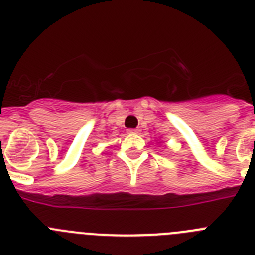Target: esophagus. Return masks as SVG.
Wrapping results in <instances>:
<instances>
[{
    "mask_svg": "<svg viewBox=\"0 0 255 255\" xmlns=\"http://www.w3.org/2000/svg\"><path fill=\"white\" fill-rule=\"evenodd\" d=\"M128 133H130V134H137V133H139V129H137V128H132V129H128Z\"/></svg>",
    "mask_w": 255,
    "mask_h": 255,
    "instance_id": "1",
    "label": "esophagus"
}]
</instances>
